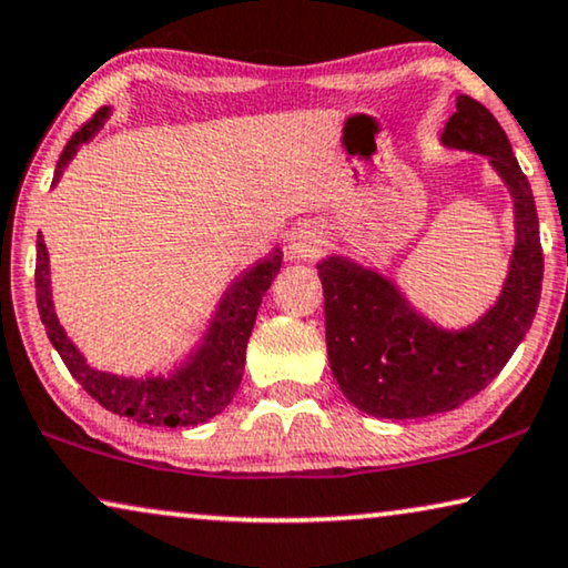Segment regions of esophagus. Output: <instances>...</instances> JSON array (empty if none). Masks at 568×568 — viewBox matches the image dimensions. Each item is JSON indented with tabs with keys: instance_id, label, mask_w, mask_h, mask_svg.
Here are the masks:
<instances>
[{
	"instance_id": "1",
	"label": "esophagus",
	"mask_w": 568,
	"mask_h": 568,
	"mask_svg": "<svg viewBox=\"0 0 568 568\" xmlns=\"http://www.w3.org/2000/svg\"><path fill=\"white\" fill-rule=\"evenodd\" d=\"M327 237L323 227L315 223H302L292 230L290 235V251L294 258H315L323 253Z\"/></svg>"
}]
</instances>
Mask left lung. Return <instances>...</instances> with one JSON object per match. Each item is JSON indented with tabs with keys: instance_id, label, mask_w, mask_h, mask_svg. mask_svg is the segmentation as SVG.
I'll use <instances>...</instances> for the list:
<instances>
[{
	"instance_id": "8db88e82",
	"label": "left lung",
	"mask_w": 568,
	"mask_h": 568,
	"mask_svg": "<svg viewBox=\"0 0 568 568\" xmlns=\"http://www.w3.org/2000/svg\"><path fill=\"white\" fill-rule=\"evenodd\" d=\"M440 143L489 155L513 196L515 248L503 294L474 325L438 327L409 304L397 284L345 256L317 264L335 382L361 413L386 420L440 415L479 394L530 331L540 302L538 212L505 130L487 106L458 94Z\"/></svg>"
}]
</instances>
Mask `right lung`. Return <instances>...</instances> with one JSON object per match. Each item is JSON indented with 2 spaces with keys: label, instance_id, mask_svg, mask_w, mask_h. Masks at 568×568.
<instances>
[{
  "label": "right lung",
  "instance_id": "add662e5",
  "mask_svg": "<svg viewBox=\"0 0 568 568\" xmlns=\"http://www.w3.org/2000/svg\"><path fill=\"white\" fill-rule=\"evenodd\" d=\"M106 118H110V106H102L84 128L71 135L59 163H55L53 184L59 182L63 169L77 155L79 145L92 141ZM278 268H282V253L274 251L268 258L245 271L241 278H235L225 297L220 300L202 345L186 358V364L169 376H145V379L106 374L89 366L77 345L69 341L53 307L51 266H48L43 237H38L36 297L48 341L53 343L65 368L84 386L89 397H94L104 409L128 417V420L155 427H192L207 423L210 417L220 415L233 402L243 379L245 345H248L253 323H256L261 300H264Z\"/></svg>",
  "mask_w": 568,
  "mask_h": 568
}]
</instances>
